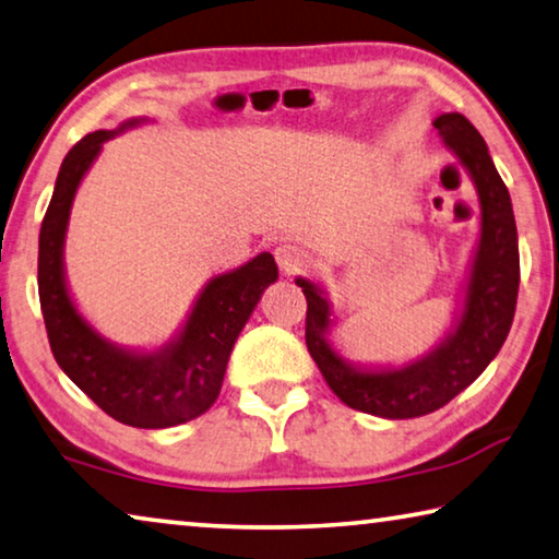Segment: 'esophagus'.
I'll return each mask as SVG.
<instances>
[{"label": "esophagus", "instance_id": "obj_1", "mask_svg": "<svg viewBox=\"0 0 559 559\" xmlns=\"http://www.w3.org/2000/svg\"><path fill=\"white\" fill-rule=\"evenodd\" d=\"M276 261H278V269L286 273V276H296V273L308 269V263H311L308 253L296 243L278 246L276 248Z\"/></svg>", "mask_w": 559, "mask_h": 559}]
</instances>
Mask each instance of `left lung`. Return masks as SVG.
<instances>
[{"mask_svg": "<svg viewBox=\"0 0 559 559\" xmlns=\"http://www.w3.org/2000/svg\"><path fill=\"white\" fill-rule=\"evenodd\" d=\"M432 127L475 179L480 193L483 231L477 243L473 276L467 283L465 311L455 333L425 356L401 370L362 373L338 358L325 341L331 308L313 283L298 278L306 296V345L325 383L345 405L356 411L403 420L438 411L465 391L483 373L508 338L515 318L520 288L518 228L508 186L502 183L487 146L463 114H442Z\"/></svg>", "mask_w": 559, "mask_h": 559, "instance_id": "8db88e82", "label": "left lung"}]
</instances>
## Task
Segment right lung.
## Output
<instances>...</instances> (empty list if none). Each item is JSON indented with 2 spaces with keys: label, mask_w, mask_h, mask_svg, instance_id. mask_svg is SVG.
Listing matches in <instances>:
<instances>
[{
  "label": "right lung",
  "mask_w": 559,
  "mask_h": 559,
  "mask_svg": "<svg viewBox=\"0 0 559 559\" xmlns=\"http://www.w3.org/2000/svg\"><path fill=\"white\" fill-rule=\"evenodd\" d=\"M134 123V121H131ZM114 131L79 139L61 162L39 231V304L59 368L114 420L171 428L199 418L218 397L231 348L263 288L278 278L271 253L216 276L203 288L179 341L158 353H127L99 338L76 313L61 271V246L76 186Z\"/></svg>",
  "instance_id": "obj_1"
}]
</instances>
